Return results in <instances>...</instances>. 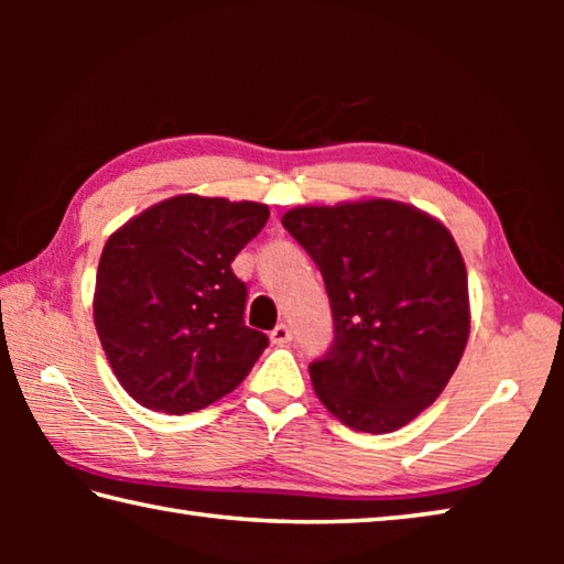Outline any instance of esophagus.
Listing matches in <instances>:
<instances>
[{
  "mask_svg": "<svg viewBox=\"0 0 564 564\" xmlns=\"http://www.w3.org/2000/svg\"><path fill=\"white\" fill-rule=\"evenodd\" d=\"M293 338V330L291 326H285V323H281V326H275L271 330V343H275V346H285V343H291Z\"/></svg>",
  "mask_w": 564,
  "mask_h": 564,
  "instance_id": "esophagus-1",
  "label": "esophagus"
}]
</instances>
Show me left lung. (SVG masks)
<instances>
[{
  "instance_id": "left-lung-1",
  "label": "left lung",
  "mask_w": 564,
  "mask_h": 564,
  "mask_svg": "<svg viewBox=\"0 0 564 564\" xmlns=\"http://www.w3.org/2000/svg\"><path fill=\"white\" fill-rule=\"evenodd\" d=\"M281 224L323 273L330 350L313 390L343 425L393 433L433 405L470 336L460 248L435 216L390 198L299 206Z\"/></svg>"
}]
</instances>
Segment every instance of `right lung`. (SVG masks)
Returning <instances> with one entry per match:
<instances>
[{"label":"right lung","mask_w":564,"mask_h":564,"mask_svg":"<svg viewBox=\"0 0 564 564\" xmlns=\"http://www.w3.org/2000/svg\"><path fill=\"white\" fill-rule=\"evenodd\" d=\"M269 206L181 194L149 206L104 246L94 326L121 388L139 405L184 415L238 388L265 333L243 323L236 253Z\"/></svg>","instance_id":"1"}]
</instances>
